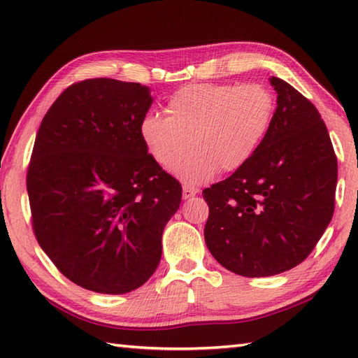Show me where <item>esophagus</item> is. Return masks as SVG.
Here are the masks:
<instances>
[{
	"instance_id": "obj_1",
	"label": "esophagus",
	"mask_w": 358,
	"mask_h": 358,
	"mask_svg": "<svg viewBox=\"0 0 358 358\" xmlns=\"http://www.w3.org/2000/svg\"><path fill=\"white\" fill-rule=\"evenodd\" d=\"M196 194H199V191H196V189L187 186V185L183 186V199L185 200H189V199H191V196H194Z\"/></svg>"
}]
</instances>
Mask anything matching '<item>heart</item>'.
<instances>
[{"instance_id": "heart-1", "label": "heart", "mask_w": 358, "mask_h": 358, "mask_svg": "<svg viewBox=\"0 0 358 358\" xmlns=\"http://www.w3.org/2000/svg\"><path fill=\"white\" fill-rule=\"evenodd\" d=\"M167 115L149 112L140 123V136L148 152L163 167H172L190 144L196 150L173 167L186 185L206 183L218 172L245 166L268 134L275 96L271 90L246 83L187 85L171 95Z\"/></svg>"}]
</instances>
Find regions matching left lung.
I'll use <instances>...</instances> for the list:
<instances>
[{
	"mask_svg": "<svg viewBox=\"0 0 358 358\" xmlns=\"http://www.w3.org/2000/svg\"><path fill=\"white\" fill-rule=\"evenodd\" d=\"M277 109L262 146L231 177L204 189V240L243 277H269L313 252L336 206L337 157L320 113L272 77Z\"/></svg>",
	"mask_w": 358,
	"mask_h": 358,
	"instance_id": "8db88e82",
	"label": "left lung"
}]
</instances>
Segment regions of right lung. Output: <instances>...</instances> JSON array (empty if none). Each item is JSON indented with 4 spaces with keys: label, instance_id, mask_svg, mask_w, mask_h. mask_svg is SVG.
I'll return each mask as SVG.
<instances>
[{
    "label": "right lung",
    "instance_id": "right-lung-1",
    "mask_svg": "<svg viewBox=\"0 0 358 358\" xmlns=\"http://www.w3.org/2000/svg\"><path fill=\"white\" fill-rule=\"evenodd\" d=\"M152 104L140 83L85 80L67 87L38 129L27 171L34 234L64 277L126 294L162 258L181 186L140 136Z\"/></svg>",
    "mask_w": 358,
    "mask_h": 358
}]
</instances>
